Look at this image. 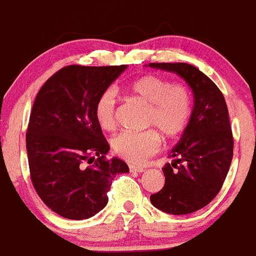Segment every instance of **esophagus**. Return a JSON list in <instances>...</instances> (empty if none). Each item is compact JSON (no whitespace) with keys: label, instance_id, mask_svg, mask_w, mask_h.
Instances as JSON below:
<instances>
[{"label":"esophagus","instance_id":"obj_1","mask_svg":"<svg viewBox=\"0 0 256 256\" xmlns=\"http://www.w3.org/2000/svg\"><path fill=\"white\" fill-rule=\"evenodd\" d=\"M130 170L132 171V172H144V168L137 165H130Z\"/></svg>","mask_w":256,"mask_h":256}]
</instances>
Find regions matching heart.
I'll use <instances>...</instances> for the list:
<instances>
[{
    "label": "heart",
    "instance_id": "heart-1",
    "mask_svg": "<svg viewBox=\"0 0 256 256\" xmlns=\"http://www.w3.org/2000/svg\"><path fill=\"white\" fill-rule=\"evenodd\" d=\"M132 98L148 108L146 126H152L166 140L182 134L189 124L193 112L192 96L186 88L172 85L170 81L154 74H146L126 86ZM116 96L112 90L99 95L94 108L100 128L112 130L116 123ZM112 148L130 164H140L160 148V137L154 130L120 132L112 138Z\"/></svg>",
    "mask_w": 256,
    "mask_h": 256
}]
</instances>
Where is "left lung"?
<instances>
[{
    "mask_svg": "<svg viewBox=\"0 0 256 256\" xmlns=\"http://www.w3.org/2000/svg\"><path fill=\"white\" fill-rule=\"evenodd\" d=\"M151 68L182 77L193 92V112L179 142L162 168L165 185L150 196L152 206L168 214H189L218 194L234 156L226 102L214 82L188 63H150ZM172 167L176 168L174 170Z\"/></svg>",
    "mask_w": 256,
    "mask_h": 256,
    "instance_id": "8db88e82",
    "label": "left lung"
}]
</instances>
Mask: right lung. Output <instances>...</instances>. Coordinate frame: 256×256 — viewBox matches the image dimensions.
<instances>
[{"instance_id": "right-lung-1", "label": "right lung", "mask_w": 256, "mask_h": 256, "mask_svg": "<svg viewBox=\"0 0 256 256\" xmlns=\"http://www.w3.org/2000/svg\"><path fill=\"white\" fill-rule=\"evenodd\" d=\"M126 70L68 66L35 98L26 133L30 176L44 204L64 218L99 213L114 178L130 171L118 157L106 158L109 144L94 114L100 94Z\"/></svg>"}]
</instances>
